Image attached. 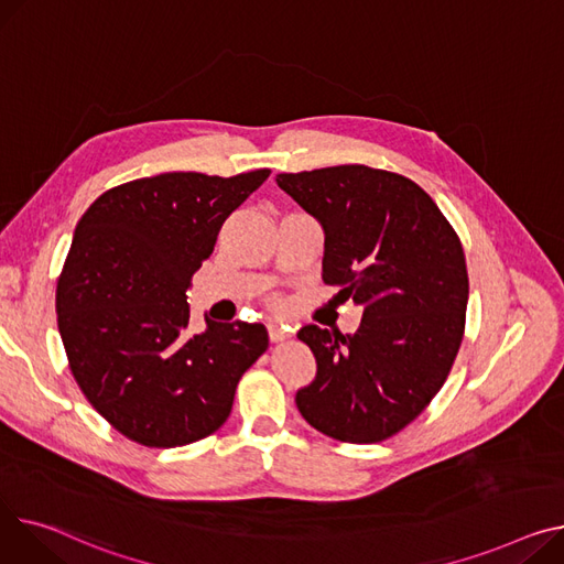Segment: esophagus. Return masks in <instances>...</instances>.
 <instances>
[{
  "instance_id": "1",
  "label": "esophagus",
  "mask_w": 564,
  "mask_h": 564,
  "mask_svg": "<svg viewBox=\"0 0 564 564\" xmlns=\"http://www.w3.org/2000/svg\"><path fill=\"white\" fill-rule=\"evenodd\" d=\"M268 330H270V340H272V343H283V340H288V337H292L290 328H285L283 324H276V322L270 324Z\"/></svg>"
}]
</instances>
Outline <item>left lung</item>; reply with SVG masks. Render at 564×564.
<instances>
[{"instance_id":"8db88e82","label":"left lung","mask_w":564,"mask_h":564,"mask_svg":"<svg viewBox=\"0 0 564 564\" xmlns=\"http://www.w3.org/2000/svg\"><path fill=\"white\" fill-rule=\"evenodd\" d=\"M324 231L322 279L362 308L356 333H296L317 360L296 408L319 433L388 440L442 388L463 343L469 281L463 245L417 183L367 165L276 174Z\"/></svg>"}]
</instances>
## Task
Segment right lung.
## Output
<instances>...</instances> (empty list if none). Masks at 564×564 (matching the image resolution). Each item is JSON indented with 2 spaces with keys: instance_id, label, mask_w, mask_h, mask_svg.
<instances>
[{
  "instance_id": "add662e5",
  "label": "right lung",
  "mask_w": 564,
  "mask_h": 564,
  "mask_svg": "<svg viewBox=\"0 0 564 564\" xmlns=\"http://www.w3.org/2000/svg\"><path fill=\"white\" fill-rule=\"evenodd\" d=\"M270 170L165 172L110 187L84 213L56 288L79 388L122 435L172 448L215 433L242 373L268 349L262 324L193 333L187 290L227 217Z\"/></svg>"
}]
</instances>
